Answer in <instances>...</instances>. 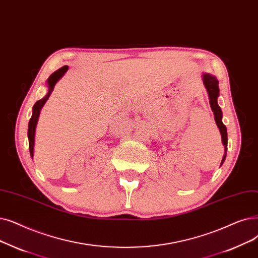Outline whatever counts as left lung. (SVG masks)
Returning <instances> with one entry per match:
<instances>
[{
  "label": "left lung",
  "instance_id": "1",
  "mask_svg": "<svg viewBox=\"0 0 258 258\" xmlns=\"http://www.w3.org/2000/svg\"><path fill=\"white\" fill-rule=\"evenodd\" d=\"M203 82L204 85L207 89V93L209 96L210 100V105L212 108V111L214 113V119L216 124L219 128L220 135H221V141L223 147H225V155L222 157V160L220 165H222L223 161L226 159L227 156V150H228V133H227V127L226 125L222 123V111L217 103V98L219 96V87H218V80L216 79L215 76H213L208 73L203 74Z\"/></svg>",
  "mask_w": 258,
  "mask_h": 258
}]
</instances>
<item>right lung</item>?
I'll list each match as a JSON object with an SVG mask.
<instances>
[{"mask_svg":"<svg viewBox=\"0 0 258 258\" xmlns=\"http://www.w3.org/2000/svg\"><path fill=\"white\" fill-rule=\"evenodd\" d=\"M69 70V66H63L61 69H59L58 71H55L53 74H51L49 76V78L47 79V87H48V92L46 94V96L42 98L39 101L36 102V104L33 105L32 107V115L31 118L29 120L28 123V142H29V152H30V156L31 158H33V148H35V135H36V128H37V123L39 120V116L41 113V109L44 106V104L46 103V101L48 100L49 96L51 95L54 85L57 83L61 78L64 76V74Z\"/></svg>","mask_w":258,"mask_h":258,"instance_id":"add662e5","label":"right lung"}]
</instances>
